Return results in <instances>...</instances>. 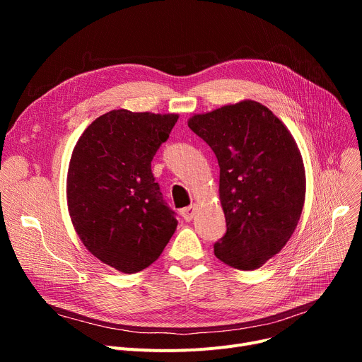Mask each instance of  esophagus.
I'll use <instances>...</instances> for the list:
<instances>
[{"label": "esophagus", "mask_w": 362, "mask_h": 362, "mask_svg": "<svg viewBox=\"0 0 362 362\" xmlns=\"http://www.w3.org/2000/svg\"><path fill=\"white\" fill-rule=\"evenodd\" d=\"M195 211H197V206L195 205H189V206H185L180 210V214L182 217L186 220V221H191L195 216Z\"/></svg>", "instance_id": "1"}]
</instances>
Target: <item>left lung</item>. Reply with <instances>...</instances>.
I'll list each match as a JSON object with an SVG mask.
<instances>
[{"mask_svg": "<svg viewBox=\"0 0 362 362\" xmlns=\"http://www.w3.org/2000/svg\"><path fill=\"white\" fill-rule=\"evenodd\" d=\"M187 126L220 167L227 230L214 254L233 269L255 270L281 251L299 221L305 201L299 149L286 126L251 100L197 114Z\"/></svg>", "mask_w": 362, "mask_h": 362, "instance_id": "obj_1", "label": "left lung"}]
</instances>
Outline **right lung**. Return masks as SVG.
<instances>
[{
  "label": "right lung",
  "mask_w": 362,
  "mask_h": 362,
  "mask_svg": "<svg viewBox=\"0 0 362 362\" xmlns=\"http://www.w3.org/2000/svg\"><path fill=\"white\" fill-rule=\"evenodd\" d=\"M177 119L112 110L92 122L73 149L67 204L74 230L92 255L122 273L157 261L177 227L151 170Z\"/></svg>",
  "instance_id": "obj_1"
}]
</instances>
